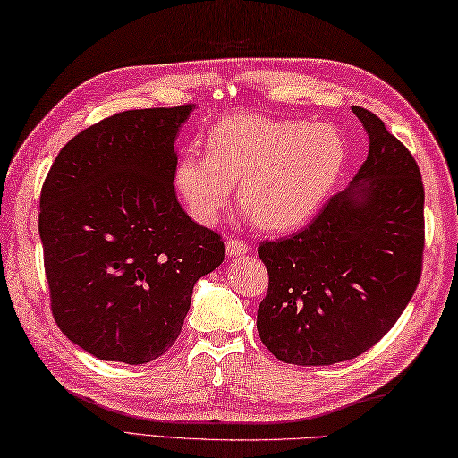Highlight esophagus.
Listing matches in <instances>:
<instances>
[{"label":"esophagus","mask_w":458,"mask_h":458,"mask_svg":"<svg viewBox=\"0 0 458 458\" xmlns=\"http://www.w3.org/2000/svg\"><path fill=\"white\" fill-rule=\"evenodd\" d=\"M250 250V244L246 240H242V238H230L228 242H226V254L228 256H244L246 251Z\"/></svg>","instance_id":"obj_1"}]
</instances>
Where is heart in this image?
Wrapping results in <instances>:
<instances>
[{"instance_id": "1", "label": "heart", "mask_w": 458, "mask_h": 458, "mask_svg": "<svg viewBox=\"0 0 458 458\" xmlns=\"http://www.w3.org/2000/svg\"><path fill=\"white\" fill-rule=\"evenodd\" d=\"M344 161V140L330 125L232 115L214 125L207 151L181 155L174 187L194 220L214 224L238 182L248 218L261 230L284 232L317 210Z\"/></svg>"}]
</instances>
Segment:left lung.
I'll return each mask as SVG.
<instances>
[{"instance_id":"1","label":"left lung","mask_w":458,"mask_h":458,"mask_svg":"<svg viewBox=\"0 0 458 458\" xmlns=\"http://www.w3.org/2000/svg\"><path fill=\"white\" fill-rule=\"evenodd\" d=\"M352 112L368 135L356 184L333 194L303 230L258 246L269 276L258 335L285 364L328 366L366 352L397 323L421 279L420 167L376 114Z\"/></svg>"}]
</instances>
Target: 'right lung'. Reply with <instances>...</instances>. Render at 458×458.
Here are the masks:
<instances>
[{
    "instance_id": "1",
    "label": "right lung",
    "mask_w": 458,
    "mask_h": 458,
    "mask_svg": "<svg viewBox=\"0 0 458 458\" xmlns=\"http://www.w3.org/2000/svg\"><path fill=\"white\" fill-rule=\"evenodd\" d=\"M194 104L114 114L68 141L48 169L38 236L55 323L108 362L145 364L179 338L192 287L224 240L174 194L173 143Z\"/></svg>"
}]
</instances>
